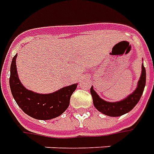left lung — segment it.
<instances>
[{
  "label": "left lung",
  "instance_id": "1",
  "mask_svg": "<svg viewBox=\"0 0 154 154\" xmlns=\"http://www.w3.org/2000/svg\"><path fill=\"white\" fill-rule=\"evenodd\" d=\"M145 84H146V70L143 65L142 74L138 82V87L130 95H128L126 99L121 100L119 102H114V103L107 102L105 100H102L97 94V93L93 89V87H91L90 93L92 95L94 105L102 114H106L111 117H118L124 114H127L128 112L133 109L135 105L138 103L143 92Z\"/></svg>",
  "mask_w": 154,
  "mask_h": 154
}]
</instances>
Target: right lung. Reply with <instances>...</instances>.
I'll use <instances>...</instances> for the list:
<instances>
[{
    "label": "right lung",
    "mask_w": 154,
    "mask_h": 154,
    "mask_svg": "<svg viewBox=\"0 0 154 154\" xmlns=\"http://www.w3.org/2000/svg\"><path fill=\"white\" fill-rule=\"evenodd\" d=\"M16 54L11 65L10 87L13 98L19 107L30 117L48 120L62 114L67 109L77 84L67 86L48 94H41L26 89L20 82L16 70Z\"/></svg>",
    "instance_id": "1"
}]
</instances>
